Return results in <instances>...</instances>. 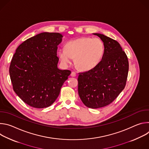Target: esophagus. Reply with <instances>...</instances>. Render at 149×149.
<instances>
[{
	"label": "esophagus",
	"mask_w": 149,
	"mask_h": 149,
	"mask_svg": "<svg viewBox=\"0 0 149 149\" xmlns=\"http://www.w3.org/2000/svg\"><path fill=\"white\" fill-rule=\"evenodd\" d=\"M76 73L75 72H72L71 74V77H75L76 76Z\"/></svg>",
	"instance_id": "obj_1"
}]
</instances>
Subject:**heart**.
Returning a JSON list of instances; mask_svg holds the SVG:
<instances>
[{"mask_svg":"<svg viewBox=\"0 0 149 149\" xmlns=\"http://www.w3.org/2000/svg\"><path fill=\"white\" fill-rule=\"evenodd\" d=\"M104 52L103 42L100 39L82 37L68 42L65 48L58 50V54L63 65H69L74 58L76 67L81 71H88L98 64Z\"/></svg>","mask_w":149,"mask_h":149,"instance_id":"heart-1","label":"heart"}]
</instances>
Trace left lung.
Here are the masks:
<instances>
[{
  "mask_svg": "<svg viewBox=\"0 0 149 149\" xmlns=\"http://www.w3.org/2000/svg\"><path fill=\"white\" fill-rule=\"evenodd\" d=\"M103 42L101 61L93 70L79 74L78 91L88 108H101L111 103L124 90L129 72L128 58L118 42L94 33Z\"/></svg>",
  "mask_w": 149,
  "mask_h": 149,
  "instance_id": "left-lung-1",
  "label": "left lung"
}]
</instances>
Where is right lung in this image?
Masks as SVG:
<instances>
[{
  "instance_id": "1",
  "label": "right lung",
  "mask_w": 149,
  "mask_h": 149,
  "mask_svg": "<svg viewBox=\"0 0 149 149\" xmlns=\"http://www.w3.org/2000/svg\"><path fill=\"white\" fill-rule=\"evenodd\" d=\"M62 36L59 33H39L21 44L12 58L9 74L13 90L32 107L52 105L71 73L58 68L57 46Z\"/></svg>"
}]
</instances>
